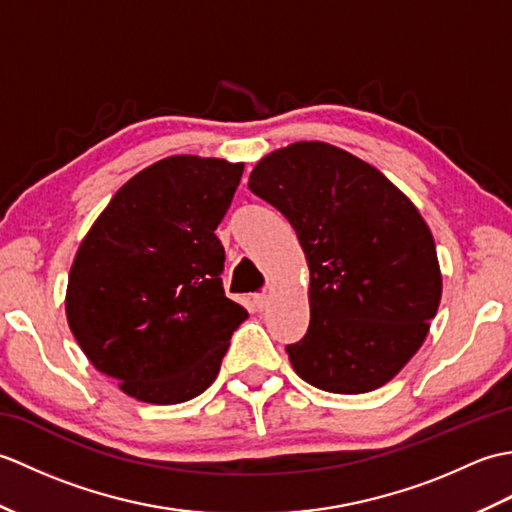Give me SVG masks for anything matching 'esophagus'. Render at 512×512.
<instances>
[{"label":"esophagus","instance_id":"obj_1","mask_svg":"<svg viewBox=\"0 0 512 512\" xmlns=\"http://www.w3.org/2000/svg\"><path fill=\"white\" fill-rule=\"evenodd\" d=\"M268 303H270V297L266 295V292H257V295H253V306H255V310H266L268 308Z\"/></svg>","mask_w":512,"mask_h":512}]
</instances>
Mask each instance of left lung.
I'll return each mask as SVG.
<instances>
[{"label": "left lung", "mask_w": 512, "mask_h": 512, "mask_svg": "<svg viewBox=\"0 0 512 512\" xmlns=\"http://www.w3.org/2000/svg\"><path fill=\"white\" fill-rule=\"evenodd\" d=\"M248 189L297 231L310 268V325L286 345L306 383L365 394L418 352L442 277L418 209L383 173L325 143H295L257 162Z\"/></svg>", "instance_id": "1"}]
</instances>
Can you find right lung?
<instances>
[{"mask_svg":"<svg viewBox=\"0 0 512 512\" xmlns=\"http://www.w3.org/2000/svg\"><path fill=\"white\" fill-rule=\"evenodd\" d=\"M244 165L171 156L123 184L85 235L65 314L76 343L127 396L178 405L209 387L248 312L224 295L215 228Z\"/></svg>","mask_w":512,"mask_h":512,"instance_id":"right-lung-1","label":"right lung"}]
</instances>
